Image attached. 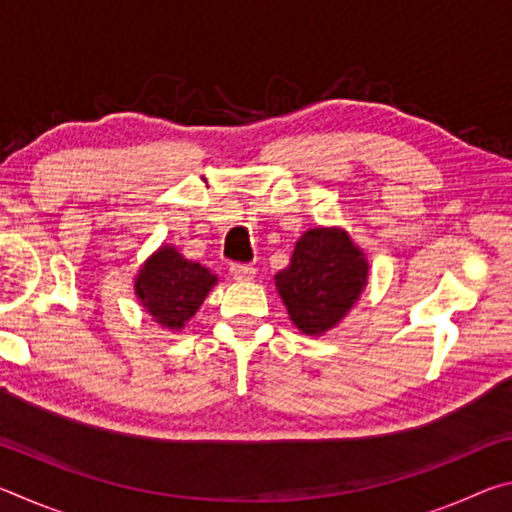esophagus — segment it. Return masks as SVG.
<instances>
[{
  "label": "esophagus",
  "instance_id": "obj_1",
  "mask_svg": "<svg viewBox=\"0 0 512 512\" xmlns=\"http://www.w3.org/2000/svg\"><path fill=\"white\" fill-rule=\"evenodd\" d=\"M230 275L239 282H248V280H253V277H255V266L253 264H232Z\"/></svg>",
  "mask_w": 512,
  "mask_h": 512
}]
</instances>
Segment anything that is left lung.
<instances>
[{"mask_svg":"<svg viewBox=\"0 0 512 512\" xmlns=\"http://www.w3.org/2000/svg\"><path fill=\"white\" fill-rule=\"evenodd\" d=\"M368 284V259L341 228H314L298 239L291 264L275 275L289 318L320 336L348 314Z\"/></svg>","mask_w":512,"mask_h":512,"instance_id":"obj_1","label":"left lung"}]
</instances>
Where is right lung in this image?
<instances>
[{"mask_svg":"<svg viewBox=\"0 0 512 512\" xmlns=\"http://www.w3.org/2000/svg\"><path fill=\"white\" fill-rule=\"evenodd\" d=\"M219 277L205 266L189 262L173 246H162L146 259L135 277V296L155 323L183 329Z\"/></svg>","mask_w":512,"mask_h":512,"instance_id":"add662e5","label":"right lung"}]
</instances>
